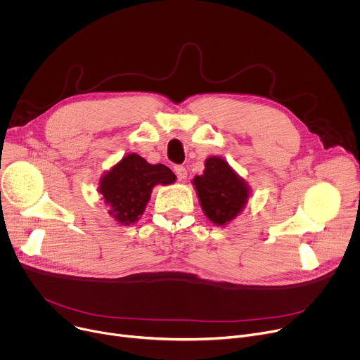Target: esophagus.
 Listing matches in <instances>:
<instances>
[{"mask_svg":"<svg viewBox=\"0 0 360 360\" xmlns=\"http://www.w3.org/2000/svg\"><path fill=\"white\" fill-rule=\"evenodd\" d=\"M174 171H175V174H176V176H178V179H179V181L185 179V178H186V175H188L186 168H185V167H182V165H176V167L174 168Z\"/></svg>","mask_w":360,"mask_h":360,"instance_id":"34e87169","label":"esophagus"}]
</instances>
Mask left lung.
<instances>
[{
	"label": "left lung",
	"mask_w": 360,
	"mask_h": 360,
	"mask_svg": "<svg viewBox=\"0 0 360 360\" xmlns=\"http://www.w3.org/2000/svg\"><path fill=\"white\" fill-rule=\"evenodd\" d=\"M192 184L205 215L219 226L235 219L249 198L246 182L219 157L205 161L203 174L195 176Z\"/></svg>",
	"instance_id": "8db88e82"
}]
</instances>
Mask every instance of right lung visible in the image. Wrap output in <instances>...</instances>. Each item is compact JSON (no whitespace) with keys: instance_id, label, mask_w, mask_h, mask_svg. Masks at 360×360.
<instances>
[{"instance_id":"right-lung-1","label":"right lung","mask_w":360,"mask_h":360,"mask_svg":"<svg viewBox=\"0 0 360 360\" xmlns=\"http://www.w3.org/2000/svg\"><path fill=\"white\" fill-rule=\"evenodd\" d=\"M175 179L168 167L150 165L136 153H129L101 178L99 192L111 207L110 215L120 224L129 225L143 214L152 188L174 184Z\"/></svg>"}]
</instances>
